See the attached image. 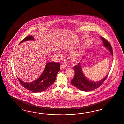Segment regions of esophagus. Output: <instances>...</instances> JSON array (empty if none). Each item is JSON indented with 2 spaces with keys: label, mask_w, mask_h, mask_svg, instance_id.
Here are the masks:
<instances>
[{
  "label": "esophagus",
  "mask_w": 124,
  "mask_h": 124,
  "mask_svg": "<svg viewBox=\"0 0 124 124\" xmlns=\"http://www.w3.org/2000/svg\"><path fill=\"white\" fill-rule=\"evenodd\" d=\"M66 67V65H64V64H62V65H61L60 66V70H63L64 69H65Z\"/></svg>",
  "instance_id": "34e87169"
}]
</instances>
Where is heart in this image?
Returning <instances> with one entry per match:
<instances>
[{"label":"heart","mask_w":124,"mask_h":124,"mask_svg":"<svg viewBox=\"0 0 124 124\" xmlns=\"http://www.w3.org/2000/svg\"><path fill=\"white\" fill-rule=\"evenodd\" d=\"M57 54L60 56H62V54L61 53L59 52V51L57 52ZM79 55H78V54H74L72 55V61L73 62H78V61L79 60Z\"/></svg>","instance_id":"obj_1"}]
</instances>
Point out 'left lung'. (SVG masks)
<instances>
[{"mask_svg":"<svg viewBox=\"0 0 124 124\" xmlns=\"http://www.w3.org/2000/svg\"><path fill=\"white\" fill-rule=\"evenodd\" d=\"M100 38L102 39L104 46L110 51L111 55H113L112 49L110 43L103 37L101 36ZM74 69L75 76L71 83L75 87L83 91H91L97 89L104 82L108 76V75H106L104 78L99 81H92L85 77L82 71L81 63H79L78 65L74 66Z\"/></svg>","mask_w":124,"mask_h":124,"instance_id":"1","label":"left lung"}]
</instances>
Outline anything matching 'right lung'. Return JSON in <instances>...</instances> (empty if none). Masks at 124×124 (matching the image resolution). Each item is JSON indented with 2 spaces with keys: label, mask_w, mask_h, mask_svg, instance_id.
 <instances>
[{
  "label": "right lung",
  "mask_w": 124,
  "mask_h": 124,
  "mask_svg": "<svg viewBox=\"0 0 124 124\" xmlns=\"http://www.w3.org/2000/svg\"><path fill=\"white\" fill-rule=\"evenodd\" d=\"M27 40H34L33 36H27L22 40L19 44ZM60 71L59 62H48L39 78L32 82L26 83L17 78L20 83L27 90L37 92L46 90L55 82L58 72Z\"/></svg>",
  "instance_id": "1"
}]
</instances>
